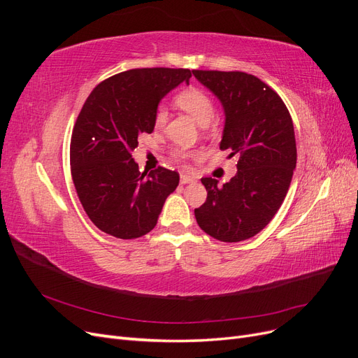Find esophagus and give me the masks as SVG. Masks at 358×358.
<instances>
[{
  "label": "esophagus",
  "mask_w": 358,
  "mask_h": 358,
  "mask_svg": "<svg viewBox=\"0 0 358 358\" xmlns=\"http://www.w3.org/2000/svg\"><path fill=\"white\" fill-rule=\"evenodd\" d=\"M180 183L182 185H187V183H197V179L189 175H180Z\"/></svg>",
  "instance_id": "34e87169"
}]
</instances>
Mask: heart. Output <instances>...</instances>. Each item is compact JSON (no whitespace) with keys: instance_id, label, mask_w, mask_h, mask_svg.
<instances>
[{"instance_id":"1","label":"heart","mask_w":358,"mask_h":358,"mask_svg":"<svg viewBox=\"0 0 358 358\" xmlns=\"http://www.w3.org/2000/svg\"><path fill=\"white\" fill-rule=\"evenodd\" d=\"M175 101L183 112H187L189 116H192L194 121L200 125H208L215 116V104L212 99L199 88H188V90L180 91L176 95ZM166 121H167L166 107H159L155 115V125L161 127L164 125ZM178 157L183 158L185 154L179 150Z\"/></svg>"}]
</instances>
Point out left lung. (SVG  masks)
Masks as SVG:
<instances>
[{"instance_id":"1","label":"left lung","mask_w":358,"mask_h":358,"mask_svg":"<svg viewBox=\"0 0 358 358\" xmlns=\"http://www.w3.org/2000/svg\"><path fill=\"white\" fill-rule=\"evenodd\" d=\"M222 104L220 148L239 155L237 173L224 185L203 178L208 199L196 213L200 229L221 242H241L262 231L282 204L297 149L294 127L280 96L252 74L194 70Z\"/></svg>"}]
</instances>
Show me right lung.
Instances as JSON below:
<instances>
[{"mask_svg":"<svg viewBox=\"0 0 358 358\" xmlns=\"http://www.w3.org/2000/svg\"><path fill=\"white\" fill-rule=\"evenodd\" d=\"M185 69H136L96 85L73 128L71 176L95 227L117 239L154 229L166 199L179 185L176 171H138L131 157L138 136L155 128L159 101L182 82Z\"/></svg>","mask_w":358,"mask_h":358,"instance_id":"1","label":"right lung"}]
</instances>
